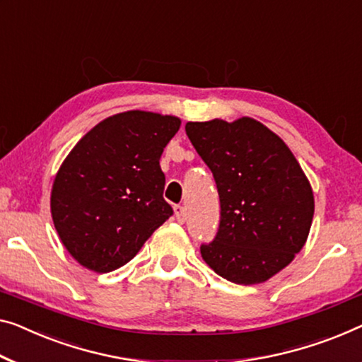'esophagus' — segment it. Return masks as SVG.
Returning a JSON list of instances; mask_svg holds the SVG:
<instances>
[{"instance_id":"obj_1","label":"esophagus","mask_w":362,"mask_h":362,"mask_svg":"<svg viewBox=\"0 0 362 362\" xmlns=\"http://www.w3.org/2000/svg\"><path fill=\"white\" fill-rule=\"evenodd\" d=\"M174 213H175V218H177V221H179L180 224L185 223V219H187V216H185V208L180 206V204H177V206H174Z\"/></svg>"}]
</instances>
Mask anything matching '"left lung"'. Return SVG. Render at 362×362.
Masks as SVG:
<instances>
[{
    "mask_svg": "<svg viewBox=\"0 0 362 362\" xmlns=\"http://www.w3.org/2000/svg\"><path fill=\"white\" fill-rule=\"evenodd\" d=\"M187 136L213 172L221 202L202 257L235 284L265 283L294 260L314 218V192L276 133L250 117L188 122Z\"/></svg>",
    "mask_w": 362,
    "mask_h": 362,
    "instance_id": "obj_1",
    "label": "left lung"
}]
</instances>
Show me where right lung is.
Listing matches in <instances>:
<instances>
[{
	"label": "right lung",
	"mask_w": 362,
	"mask_h": 362,
	"mask_svg": "<svg viewBox=\"0 0 362 362\" xmlns=\"http://www.w3.org/2000/svg\"><path fill=\"white\" fill-rule=\"evenodd\" d=\"M180 118L128 110L84 134L58 169L50 208L62 244L74 260L109 273L136 255L172 216L159 159Z\"/></svg>",
	"instance_id": "1"
}]
</instances>
